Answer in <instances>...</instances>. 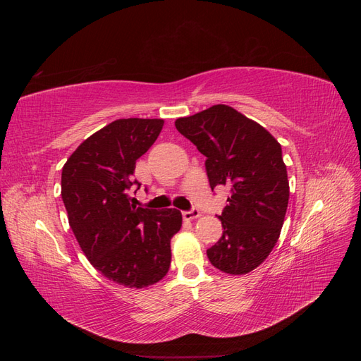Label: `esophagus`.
<instances>
[{
  "label": "esophagus",
  "mask_w": 361,
  "mask_h": 361,
  "mask_svg": "<svg viewBox=\"0 0 361 361\" xmlns=\"http://www.w3.org/2000/svg\"><path fill=\"white\" fill-rule=\"evenodd\" d=\"M182 216H183V220L191 221V220H195V218L200 216V211L199 209H192V211L182 212Z\"/></svg>",
  "instance_id": "34e87169"
}]
</instances>
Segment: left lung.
<instances>
[{"mask_svg":"<svg viewBox=\"0 0 361 361\" xmlns=\"http://www.w3.org/2000/svg\"><path fill=\"white\" fill-rule=\"evenodd\" d=\"M176 129L206 157L211 188L231 187L223 236L206 251L226 274L256 269L276 247L289 202L281 146L268 130L228 105L176 118Z\"/></svg>","mask_w":361,"mask_h":361,"instance_id":"8db88e82","label":"left lung"}]
</instances>
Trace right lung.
I'll use <instances>...</instances> for the list:
<instances>
[{
    "mask_svg": "<svg viewBox=\"0 0 361 361\" xmlns=\"http://www.w3.org/2000/svg\"><path fill=\"white\" fill-rule=\"evenodd\" d=\"M162 118H118L76 147L61 170V199L82 253L110 281L147 288L166 277L178 209L129 203L135 162L155 143Z\"/></svg>",
    "mask_w": 361,
    "mask_h": 361,
    "instance_id": "right-lung-1",
    "label": "right lung"
}]
</instances>
